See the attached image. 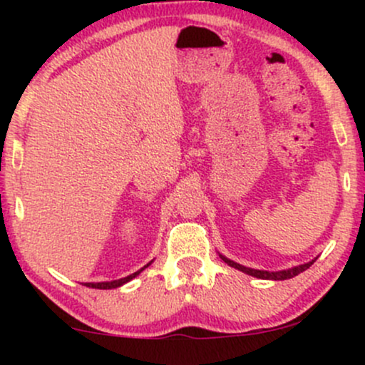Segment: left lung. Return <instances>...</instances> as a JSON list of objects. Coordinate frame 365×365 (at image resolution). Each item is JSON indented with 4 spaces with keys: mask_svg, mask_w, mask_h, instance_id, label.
Segmentation results:
<instances>
[{
    "mask_svg": "<svg viewBox=\"0 0 365 365\" xmlns=\"http://www.w3.org/2000/svg\"><path fill=\"white\" fill-rule=\"evenodd\" d=\"M220 257L223 259V261L228 264V266L235 267V269L242 271V273L255 276V278H261V279H290V278H293V276L300 274V273H302V271L309 269V267H311L312 264H314V261H316V259H314V261H311V262L300 264V266L290 267V269H283V271H261V269H252V267L242 266V264L232 261V259L225 257V255H221V254H220Z\"/></svg>",
    "mask_w": 365,
    "mask_h": 365,
    "instance_id": "left-lung-1",
    "label": "left lung"
}]
</instances>
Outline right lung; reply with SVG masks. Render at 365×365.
Masks as SVG:
<instances>
[{"instance_id": "obj_1", "label": "right lung", "mask_w": 365, "mask_h": 365, "mask_svg": "<svg viewBox=\"0 0 365 365\" xmlns=\"http://www.w3.org/2000/svg\"><path fill=\"white\" fill-rule=\"evenodd\" d=\"M150 262H153V261H150ZM150 262L148 264V266H150ZM148 266L140 267L139 271H135V273L130 274V276H125V278H121V279H113V282H101V283H83V284H86V287H89V288H99V290H111V288H118V287H121V284L128 283L130 279H133L137 274H140L142 271H144Z\"/></svg>"}]
</instances>
